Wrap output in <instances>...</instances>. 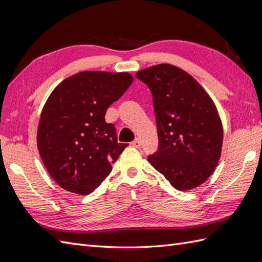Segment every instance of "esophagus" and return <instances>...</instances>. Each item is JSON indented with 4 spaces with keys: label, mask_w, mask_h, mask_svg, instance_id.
<instances>
[{
    "label": "esophagus",
    "mask_w": 262,
    "mask_h": 262,
    "mask_svg": "<svg viewBox=\"0 0 262 262\" xmlns=\"http://www.w3.org/2000/svg\"><path fill=\"white\" fill-rule=\"evenodd\" d=\"M132 146H134V147H137V148L141 147V141H140L139 139H136V140H134V141L132 142Z\"/></svg>",
    "instance_id": "obj_1"
}]
</instances>
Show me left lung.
<instances>
[{
	"label": "left lung",
	"instance_id": "8db88e82",
	"mask_svg": "<svg viewBox=\"0 0 262 262\" xmlns=\"http://www.w3.org/2000/svg\"><path fill=\"white\" fill-rule=\"evenodd\" d=\"M152 92L158 149L148 162L177 190L196 188L219 163L223 128L209 95L194 78L170 64L137 73Z\"/></svg>",
	"mask_w": 262,
	"mask_h": 262
}]
</instances>
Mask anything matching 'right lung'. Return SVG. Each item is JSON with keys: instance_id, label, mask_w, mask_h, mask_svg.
Listing matches in <instances>:
<instances>
[{"instance_id": "right-lung-1", "label": "right lung", "mask_w": 262, "mask_h": 262, "mask_svg": "<svg viewBox=\"0 0 262 262\" xmlns=\"http://www.w3.org/2000/svg\"><path fill=\"white\" fill-rule=\"evenodd\" d=\"M133 82L129 73L85 71L60 83L41 112L37 146L47 170L70 192L90 194L128 144L118 143L108 107Z\"/></svg>"}]
</instances>
